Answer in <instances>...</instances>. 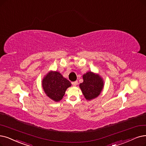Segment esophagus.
<instances>
[{
	"label": "esophagus",
	"instance_id": "obj_1",
	"mask_svg": "<svg viewBox=\"0 0 146 146\" xmlns=\"http://www.w3.org/2000/svg\"><path fill=\"white\" fill-rule=\"evenodd\" d=\"M72 86H77V84H78V81H74V82H72Z\"/></svg>",
	"mask_w": 146,
	"mask_h": 146
}]
</instances>
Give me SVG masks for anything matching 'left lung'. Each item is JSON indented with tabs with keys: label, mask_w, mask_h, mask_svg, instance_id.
Masks as SVG:
<instances>
[{
	"label": "left lung",
	"mask_w": 146,
	"mask_h": 146,
	"mask_svg": "<svg viewBox=\"0 0 146 146\" xmlns=\"http://www.w3.org/2000/svg\"><path fill=\"white\" fill-rule=\"evenodd\" d=\"M83 82L79 86L86 100L90 101L100 95L104 81L100 74L89 71L83 75Z\"/></svg>",
	"instance_id": "left-lung-1"
}]
</instances>
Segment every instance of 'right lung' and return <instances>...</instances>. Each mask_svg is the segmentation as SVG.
I'll return each instance as SVG.
<instances>
[{
	"instance_id": "add662e5",
	"label": "right lung",
	"mask_w": 146,
	"mask_h": 146,
	"mask_svg": "<svg viewBox=\"0 0 146 146\" xmlns=\"http://www.w3.org/2000/svg\"><path fill=\"white\" fill-rule=\"evenodd\" d=\"M42 86L46 96L54 102H59L71 83L59 72L50 71L42 78Z\"/></svg>"
}]
</instances>
